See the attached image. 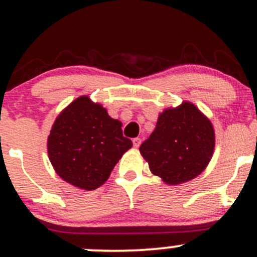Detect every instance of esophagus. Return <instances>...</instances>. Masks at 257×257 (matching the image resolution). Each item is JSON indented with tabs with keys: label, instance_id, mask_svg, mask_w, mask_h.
Segmentation results:
<instances>
[{
	"label": "esophagus",
	"instance_id": "1",
	"mask_svg": "<svg viewBox=\"0 0 257 257\" xmlns=\"http://www.w3.org/2000/svg\"><path fill=\"white\" fill-rule=\"evenodd\" d=\"M140 143H142V140H140L139 138H134V139H133V145H134V148H136V149H138V148L140 147Z\"/></svg>",
	"mask_w": 257,
	"mask_h": 257
}]
</instances>
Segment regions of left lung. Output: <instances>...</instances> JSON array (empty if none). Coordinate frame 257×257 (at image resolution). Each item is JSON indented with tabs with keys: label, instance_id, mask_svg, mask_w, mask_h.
Here are the masks:
<instances>
[{
	"label": "left lung",
	"instance_id": "1",
	"mask_svg": "<svg viewBox=\"0 0 257 257\" xmlns=\"http://www.w3.org/2000/svg\"><path fill=\"white\" fill-rule=\"evenodd\" d=\"M214 147L212 121L193 103L183 101L159 114L155 131L139 150L155 176L176 186L206 170Z\"/></svg>",
	"mask_w": 257,
	"mask_h": 257
}]
</instances>
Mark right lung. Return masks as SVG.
I'll use <instances>...</instances> for the list:
<instances>
[{
  "label": "right lung",
  "mask_w": 257,
  "mask_h": 257,
  "mask_svg": "<svg viewBox=\"0 0 257 257\" xmlns=\"http://www.w3.org/2000/svg\"><path fill=\"white\" fill-rule=\"evenodd\" d=\"M133 143L121 133V121L102 104L80 96L65 107L48 137V156L65 182L86 191L103 185Z\"/></svg>",
  "instance_id": "right-lung-1"
}]
</instances>
